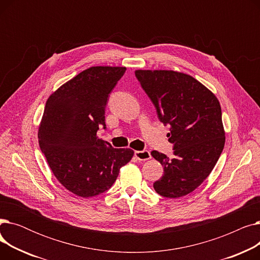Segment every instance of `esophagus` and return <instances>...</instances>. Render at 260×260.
Wrapping results in <instances>:
<instances>
[{
	"instance_id": "1",
	"label": "esophagus",
	"mask_w": 260,
	"mask_h": 260,
	"mask_svg": "<svg viewBox=\"0 0 260 260\" xmlns=\"http://www.w3.org/2000/svg\"><path fill=\"white\" fill-rule=\"evenodd\" d=\"M135 157L139 161H145V160L151 159V154H149L148 151H136Z\"/></svg>"
}]
</instances>
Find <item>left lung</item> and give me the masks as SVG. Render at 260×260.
Listing matches in <instances>:
<instances>
[{"label":"left lung","mask_w":260,"mask_h":260,"mask_svg":"<svg viewBox=\"0 0 260 260\" xmlns=\"http://www.w3.org/2000/svg\"><path fill=\"white\" fill-rule=\"evenodd\" d=\"M159 120L171 125L169 141L174 158L153 151L163 167L154 183L167 198L192 193L213 171L224 147L221 107L216 95L192 76L174 71H136Z\"/></svg>","instance_id":"8db88e82"}]
</instances>
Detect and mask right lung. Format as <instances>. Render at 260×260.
I'll return each instance as SVG.
<instances>
[{
    "label": "right lung",
    "mask_w": 260,
    "mask_h": 260,
    "mask_svg": "<svg viewBox=\"0 0 260 260\" xmlns=\"http://www.w3.org/2000/svg\"><path fill=\"white\" fill-rule=\"evenodd\" d=\"M126 67L93 66L52 92L39 126V145L58 181L73 194L92 197L111 188L134 156L99 139L108 94Z\"/></svg>",
    "instance_id": "add662e5"
}]
</instances>
